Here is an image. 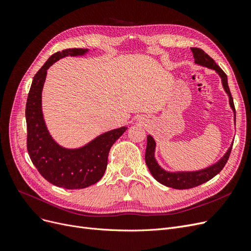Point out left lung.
Wrapping results in <instances>:
<instances>
[{"mask_svg": "<svg viewBox=\"0 0 251 251\" xmlns=\"http://www.w3.org/2000/svg\"><path fill=\"white\" fill-rule=\"evenodd\" d=\"M192 52L194 54L195 64L200 65L202 67H206V68H208V69L216 71L220 76V78H221L223 89L226 92V94L228 95L229 105L233 112L234 121H235L234 104H233V100L231 97V93H230V90L228 87V82H227L226 74L223 72L221 68H220L215 63V60L212 59L209 55H207L203 50H201L199 48H192ZM232 143L221 159H219L216 163L207 166V168L198 170V171L169 172V171L162 169L161 166L159 165V163L157 162L156 158H155L156 141L151 135H148V144H147V150H146V163L150 170V173L151 174V176H153L159 182V183H161L165 186L173 187L175 189L193 188V187H196L200 184L205 183V182H207L208 180L214 178L216 175H218L223 170L227 160H228V158H229L231 148H232Z\"/></svg>", "mask_w": 251, "mask_h": 251, "instance_id": "left-lung-1", "label": "left lung"}]
</instances>
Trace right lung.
I'll return each mask as SVG.
<instances>
[{
    "instance_id": "add662e5",
    "label": "right lung",
    "mask_w": 251,
    "mask_h": 251,
    "mask_svg": "<svg viewBox=\"0 0 251 251\" xmlns=\"http://www.w3.org/2000/svg\"><path fill=\"white\" fill-rule=\"evenodd\" d=\"M89 49L73 48L51 55L34 75L26 103L27 150L37 171L53 185L67 189L85 188L100 181L107 169L111 147L126 131L121 126L98 135L85 146L64 148L53 139L44 119L42 92L47 70L60 58L81 56Z\"/></svg>"
}]
</instances>
